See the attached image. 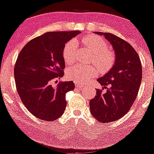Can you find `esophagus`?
Instances as JSON below:
<instances>
[{"instance_id":"1","label":"esophagus","mask_w":154,"mask_h":154,"mask_svg":"<svg viewBox=\"0 0 154 154\" xmlns=\"http://www.w3.org/2000/svg\"><path fill=\"white\" fill-rule=\"evenodd\" d=\"M75 86L77 87V88L80 89V90H82V89H84V88H85V86L82 84H79V83H77V84H75Z\"/></svg>"}]
</instances>
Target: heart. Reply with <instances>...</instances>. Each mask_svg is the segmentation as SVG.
<instances>
[{
  "mask_svg": "<svg viewBox=\"0 0 154 154\" xmlns=\"http://www.w3.org/2000/svg\"><path fill=\"white\" fill-rule=\"evenodd\" d=\"M82 42L86 49L92 54L93 63L101 72H105L112 67L115 62V54L107 49V43L105 39L95 35L85 36ZM77 51V42L75 40L68 42L62 51L64 62L70 64L75 59ZM97 69L94 66L74 65L66 70V77L78 83H85L97 75Z\"/></svg>",
  "mask_w": 154,
  "mask_h": 154,
  "instance_id": "obj_1",
  "label": "heart"
}]
</instances>
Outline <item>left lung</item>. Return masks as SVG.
<instances>
[{"label": "left lung", "mask_w": 154, "mask_h": 154, "mask_svg": "<svg viewBox=\"0 0 154 154\" xmlns=\"http://www.w3.org/2000/svg\"><path fill=\"white\" fill-rule=\"evenodd\" d=\"M95 34L111 44L116 61L110 71L97 79L107 91L103 94L97 90L90 101V112L100 123H110L125 116L134 103L141 83V63L136 50L125 40L110 33Z\"/></svg>", "instance_id": "1"}]
</instances>
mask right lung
Returning <instances> with one entry per match:
<instances>
[{
    "label": "right lung",
    "instance_id": "add662e5",
    "mask_svg": "<svg viewBox=\"0 0 154 154\" xmlns=\"http://www.w3.org/2000/svg\"><path fill=\"white\" fill-rule=\"evenodd\" d=\"M80 33H45L28 42L20 51L14 67L16 89L22 103L35 117L54 121L64 113L65 95L74 90L75 84L60 82L53 87L51 82L64 76V45Z\"/></svg>",
    "mask_w": 154,
    "mask_h": 154
}]
</instances>
